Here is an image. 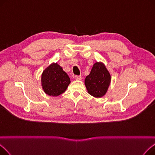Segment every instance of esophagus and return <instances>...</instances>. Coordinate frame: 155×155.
I'll return each mask as SVG.
<instances>
[{
    "mask_svg": "<svg viewBox=\"0 0 155 155\" xmlns=\"http://www.w3.org/2000/svg\"><path fill=\"white\" fill-rule=\"evenodd\" d=\"M75 79L77 80H82V76L81 75H76L75 76Z\"/></svg>",
    "mask_w": 155,
    "mask_h": 155,
    "instance_id": "obj_1",
    "label": "esophagus"
}]
</instances>
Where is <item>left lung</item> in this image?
Returning a JSON list of instances; mask_svg holds the SVG:
<instances>
[{
    "instance_id": "obj_1",
    "label": "left lung",
    "mask_w": 155,
    "mask_h": 155,
    "mask_svg": "<svg viewBox=\"0 0 155 155\" xmlns=\"http://www.w3.org/2000/svg\"><path fill=\"white\" fill-rule=\"evenodd\" d=\"M110 82V73L102 61L95 62L90 74L85 78L87 92L96 98H101L106 94Z\"/></svg>"
}]
</instances>
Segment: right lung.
I'll use <instances>...</instances> for the list:
<instances>
[{
    "label": "right lung",
    "instance_id": "right-lung-1",
    "mask_svg": "<svg viewBox=\"0 0 155 155\" xmlns=\"http://www.w3.org/2000/svg\"><path fill=\"white\" fill-rule=\"evenodd\" d=\"M41 82L46 94L57 97L66 91L71 81L58 63L53 62L43 70Z\"/></svg>",
    "mask_w": 155,
    "mask_h": 155
}]
</instances>
